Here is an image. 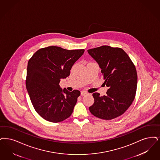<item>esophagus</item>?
<instances>
[{"label":"esophagus","instance_id":"esophagus-1","mask_svg":"<svg viewBox=\"0 0 160 160\" xmlns=\"http://www.w3.org/2000/svg\"><path fill=\"white\" fill-rule=\"evenodd\" d=\"M88 94V93L85 91H82L81 92V95L82 96H84V95H86Z\"/></svg>","mask_w":160,"mask_h":160}]
</instances>
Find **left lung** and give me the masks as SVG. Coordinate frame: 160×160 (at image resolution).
I'll list each match as a JSON object with an SVG mask.
<instances>
[{"mask_svg": "<svg viewBox=\"0 0 160 160\" xmlns=\"http://www.w3.org/2000/svg\"><path fill=\"white\" fill-rule=\"evenodd\" d=\"M101 69L107 95L93 93L90 112L96 117L112 120L124 114L134 101L138 76L134 64L121 48L102 46L88 50Z\"/></svg>", "mask_w": 160, "mask_h": 160, "instance_id": "1", "label": "left lung"}]
</instances>
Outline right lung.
<instances>
[{
	"label": "right lung",
	"instance_id": "add662e5",
	"mask_svg": "<svg viewBox=\"0 0 160 160\" xmlns=\"http://www.w3.org/2000/svg\"><path fill=\"white\" fill-rule=\"evenodd\" d=\"M84 52L52 46L40 49L29 59L26 88L34 108L46 120L62 122L72 113L80 92L62 89L59 84L61 78L70 76L72 65Z\"/></svg>",
	"mask_w": 160,
	"mask_h": 160
}]
</instances>
